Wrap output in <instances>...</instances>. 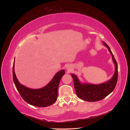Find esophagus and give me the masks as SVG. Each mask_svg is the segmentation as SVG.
<instances>
[{
    "label": "esophagus",
    "mask_w": 130,
    "mask_h": 130,
    "mask_svg": "<svg viewBox=\"0 0 130 130\" xmlns=\"http://www.w3.org/2000/svg\"><path fill=\"white\" fill-rule=\"evenodd\" d=\"M67 70H68V71H70V70L72 69V68L70 67V66H68V67H67Z\"/></svg>",
    "instance_id": "esophagus-1"
}]
</instances>
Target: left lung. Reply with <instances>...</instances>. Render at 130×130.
<instances>
[{
    "label": "left lung",
    "instance_id": "1",
    "mask_svg": "<svg viewBox=\"0 0 130 130\" xmlns=\"http://www.w3.org/2000/svg\"><path fill=\"white\" fill-rule=\"evenodd\" d=\"M103 44L108 49L112 57V60L115 64V73L112 78L109 81L99 85L88 84H82L80 83L76 75H74V74H71L73 79L74 87L76 94L79 98L82 100L91 102L101 100L111 93L116 87L118 78V63L109 47L106 43L103 42Z\"/></svg>",
    "mask_w": 130,
    "mask_h": 130
}]
</instances>
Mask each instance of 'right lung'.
Instances as JSON below:
<instances>
[{
  "mask_svg": "<svg viewBox=\"0 0 130 130\" xmlns=\"http://www.w3.org/2000/svg\"><path fill=\"white\" fill-rule=\"evenodd\" d=\"M64 74V70H60L46 86L41 89H33L28 88L19 83L15 74L14 62L12 67L13 80L21 96L28 104L39 107L49 106L56 102L59 84Z\"/></svg>",
  "mask_w": 130,
  "mask_h": 130,
  "instance_id": "right-lung-1",
  "label": "right lung"
}]
</instances>
